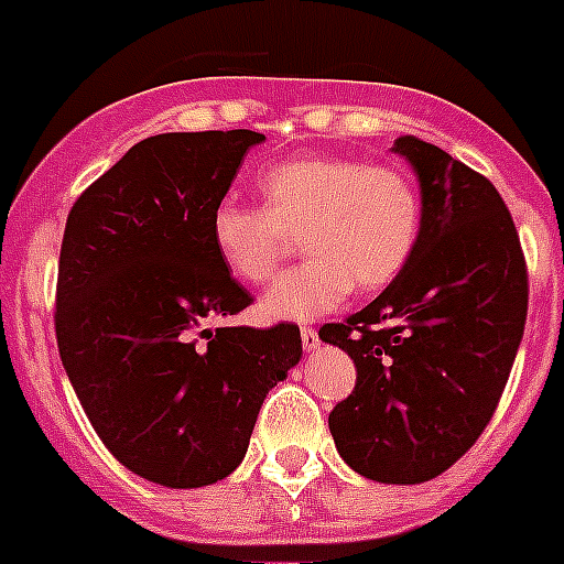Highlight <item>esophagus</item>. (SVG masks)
<instances>
[{"instance_id": "obj_1", "label": "esophagus", "mask_w": 564, "mask_h": 564, "mask_svg": "<svg viewBox=\"0 0 564 564\" xmlns=\"http://www.w3.org/2000/svg\"><path fill=\"white\" fill-rule=\"evenodd\" d=\"M302 344H304V349H307V352H313V349H316V346H318L316 327H310V324H304V327H302Z\"/></svg>"}]
</instances>
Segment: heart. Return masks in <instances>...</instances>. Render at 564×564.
Here are the masks:
<instances>
[{"mask_svg": "<svg viewBox=\"0 0 564 564\" xmlns=\"http://www.w3.org/2000/svg\"><path fill=\"white\" fill-rule=\"evenodd\" d=\"M262 206L224 198L209 218L215 254L248 285L276 276L296 248L310 260L268 293L271 318H313L344 302L352 288L383 291L405 271L420 240L422 200L411 175L358 159H291L260 178Z\"/></svg>", "mask_w": 564, "mask_h": 564, "instance_id": "heart-1", "label": "heart"}]
</instances>
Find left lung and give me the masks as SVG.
<instances>
[{
  "instance_id": "1",
  "label": "left lung",
  "mask_w": 564,
  "mask_h": 564,
  "mask_svg": "<svg viewBox=\"0 0 564 564\" xmlns=\"http://www.w3.org/2000/svg\"><path fill=\"white\" fill-rule=\"evenodd\" d=\"M394 153L420 178V240L375 302L318 335L358 369L329 411L340 458L371 481L422 484L492 420L523 338L529 268L487 175L416 137L397 139Z\"/></svg>"
}]
</instances>
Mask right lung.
<instances>
[{"mask_svg": "<svg viewBox=\"0 0 564 564\" xmlns=\"http://www.w3.org/2000/svg\"><path fill=\"white\" fill-rule=\"evenodd\" d=\"M262 139L246 128L142 139L66 218L61 360L111 456L162 487L226 478L265 394L302 358L296 324L204 329L254 302L215 254L209 218Z\"/></svg>", "mask_w": 564, "mask_h": 564, "instance_id": "1", "label": "right lung"}]
</instances>
